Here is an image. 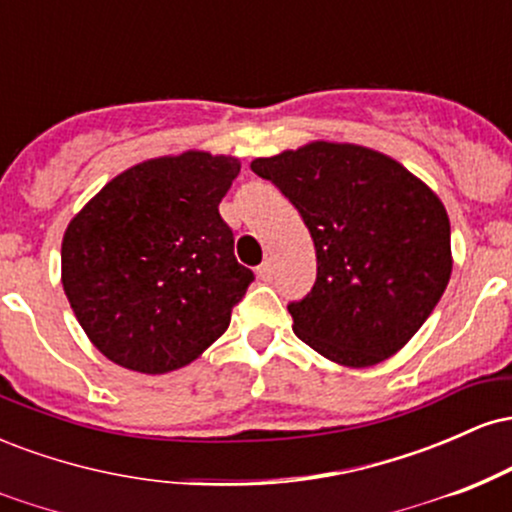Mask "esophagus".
I'll return each instance as SVG.
<instances>
[{"label":"esophagus","mask_w":512,"mask_h":512,"mask_svg":"<svg viewBox=\"0 0 512 512\" xmlns=\"http://www.w3.org/2000/svg\"><path fill=\"white\" fill-rule=\"evenodd\" d=\"M272 274H274V264H272V260H264L260 267H257V276H260L262 281H269L272 279Z\"/></svg>","instance_id":"esophagus-1"}]
</instances>
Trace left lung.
Instances as JSON below:
<instances>
[{
	"instance_id": "8db88e82",
	"label": "left lung",
	"mask_w": 512,
	"mask_h": 512,
	"mask_svg": "<svg viewBox=\"0 0 512 512\" xmlns=\"http://www.w3.org/2000/svg\"><path fill=\"white\" fill-rule=\"evenodd\" d=\"M250 168L298 209L315 245L313 289L289 303L296 337L349 368L397 354L450 281L443 202L402 163L356 144L313 142Z\"/></svg>"
}]
</instances>
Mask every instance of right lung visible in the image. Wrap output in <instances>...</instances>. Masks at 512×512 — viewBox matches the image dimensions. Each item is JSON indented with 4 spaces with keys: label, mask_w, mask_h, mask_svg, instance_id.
<instances>
[{
    "label": "right lung",
    "mask_w": 512,
    "mask_h": 512,
    "mask_svg": "<svg viewBox=\"0 0 512 512\" xmlns=\"http://www.w3.org/2000/svg\"><path fill=\"white\" fill-rule=\"evenodd\" d=\"M238 173V158L207 151L151 158L69 221L64 293L93 346L117 366L168 373L228 330L255 279L219 214Z\"/></svg>",
    "instance_id": "add662e5"
}]
</instances>
